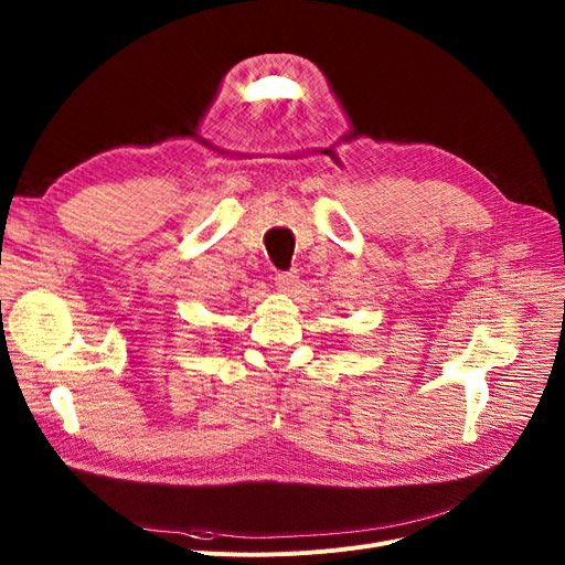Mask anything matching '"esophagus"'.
Returning a JSON list of instances; mask_svg holds the SVG:
<instances>
[{
  "mask_svg": "<svg viewBox=\"0 0 565 565\" xmlns=\"http://www.w3.org/2000/svg\"><path fill=\"white\" fill-rule=\"evenodd\" d=\"M298 285V274L296 271H287V274H278L276 276V289L282 294H291Z\"/></svg>",
  "mask_w": 565,
  "mask_h": 565,
  "instance_id": "obj_1",
  "label": "esophagus"
}]
</instances>
